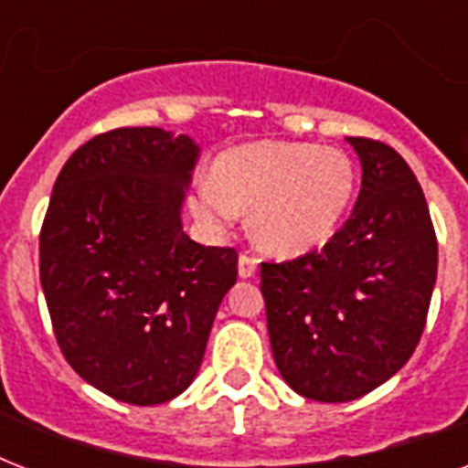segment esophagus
I'll return each mask as SVG.
<instances>
[{"mask_svg":"<svg viewBox=\"0 0 468 468\" xmlns=\"http://www.w3.org/2000/svg\"><path fill=\"white\" fill-rule=\"evenodd\" d=\"M255 271H257V257L242 252L240 260H238V274H240L242 279H250V277H255Z\"/></svg>","mask_w":468,"mask_h":468,"instance_id":"obj_1","label":"esophagus"}]
</instances>
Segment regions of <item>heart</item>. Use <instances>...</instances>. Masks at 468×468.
<instances>
[{
    "label": "heart",
    "mask_w": 468,
    "mask_h": 468,
    "mask_svg": "<svg viewBox=\"0 0 468 468\" xmlns=\"http://www.w3.org/2000/svg\"><path fill=\"white\" fill-rule=\"evenodd\" d=\"M355 162L340 148L257 141L226 150L213 176L198 179L191 206L208 226H228L252 208L257 245L299 257L333 238L355 197Z\"/></svg>",
    "instance_id": "b5f03b06"
}]
</instances>
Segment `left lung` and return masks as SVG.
<instances>
[{
  "instance_id": "obj_1",
  "label": "left lung",
  "mask_w": 468,
  "mask_h": 468,
  "mask_svg": "<svg viewBox=\"0 0 468 468\" xmlns=\"http://www.w3.org/2000/svg\"><path fill=\"white\" fill-rule=\"evenodd\" d=\"M362 189L345 226L292 262H262L271 355L293 391L347 403L396 374L420 342L437 282V238L408 162L347 138Z\"/></svg>"
}]
</instances>
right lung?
<instances>
[{"mask_svg":"<svg viewBox=\"0 0 468 468\" xmlns=\"http://www.w3.org/2000/svg\"><path fill=\"white\" fill-rule=\"evenodd\" d=\"M198 145L162 128H116L72 153L40 228V286L68 364L106 396L167 403L189 388L233 248L184 233Z\"/></svg>","mask_w":468,"mask_h":468,"instance_id":"obj_1","label":"right lung"}]
</instances>
